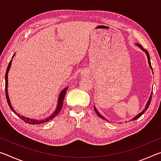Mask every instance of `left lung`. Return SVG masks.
Wrapping results in <instances>:
<instances>
[{
	"mask_svg": "<svg viewBox=\"0 0 161 161\" xmlns=\"http://www.w3.org/2000/svg\"><path fill=\"white\" fill-rule=\"evenodd\" d=\"M136 45H137L138 46V47H139L141 49V50H143V51H145V53H146V55H147V57H148V61L149 66H150V67H151V69H152V67H151V60H150V55H149V53H148V52L147 51V50H146V49H144V48L143 47V46L141 45L138 44V43H137V44H136ZM151 99H152V93H151V96H150V97H149V99H148V102H147V103H146V108H145V109H144V110L142 111V112H141V113H140L139 114H138V115H137V116H135L134 118H133L132 120H136V119H138V118H139V117H141V116L143 115V114H144V112H145V111H146L147 109H148V107H149L150 103H151ZM94 110H95V112L97 113V115L99 116L100 117V118H102V119H105L103 118V117L102 115H101V114H100L99 112H98L97 110L96 109V108H95V107H94Z\"/></svg>",
	"mask_w": 161,
	"mask_h": 161,
	"instance_id": "8db88e82",
	"label": "left lung"
}]
</instances>
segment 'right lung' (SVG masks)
<instances>
[{"label":"right lung","instance_id":"obj_1","mask_svg":"<svg viewBox=\"0 0 161 161\" xmlns=\"http://www.w3.org/2000/svg\"><path fill=\"white\" fill-rule=\"evenodd\" d=\"M14 57V55L13 56V58ZM11 62H12V59L10 61L8 65V67H7V69H6V72H5V97H6V99H7V102H8V104L9 107L10 108V109H11L13 112L15 114H17L16 113V111H14L13 109V108L11 106V103L10 102V99H9V97H8V71L10 68V66H11ZM68 87L67 88H65L64 89H63L61 92V93L59 94V97L58 98V107H57L56 110L53 113V115H51L50 117H48L47 119H42V120H35V119H29V118H27V117L25 116H20L18 114L17 116H18L19 118H20L22 120H23V121H25V123L27 124H43V123H45V122H47L49 121H50V120L53 119L54 117H55L59 113V111H61L62 108V106H63V102H64V97H65V94H66L67 90Z\"/></svg>","mask_w":161,"mask_h":161}]
</instances>
